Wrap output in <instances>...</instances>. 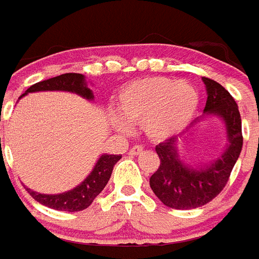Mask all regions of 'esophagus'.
<instances>
[{"mask_svg":"<svg viewBox=\"0 0 259 259\" xmlns=\"http://www.w3.org/2000/svg\"><path fill=\"white\" fill-rule=\"evenodd\" d=\"M143 151H144V148H143V147H140V145H136V147H133V148L130 149L129 154L130 155H135V156H136V155L141 154Z\"/></svg>","mask_w":259,"mask_h":259,"instance_id":"obj_1","label":"esophagus"}]
</instances>
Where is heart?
<instances>
[{
  "label": "heart",
  "mask_w": 259,
  "mask_h": 259,
  "mask_svg": "<svg viewBox=\"0 0 259 259\" xmlns=\"http://www.w3.org/2000/svg\"><path fill=\"white\" fill-rule=\"evenodd\" d=\"M199 93L189 82H173L164 76H147L122 88L116 99L119 116L111 122L122 133L141 124L154 141H164L181 133L198 110Z\"/></svg>",
  "instance_id": "obj_1"
}]
</instances>
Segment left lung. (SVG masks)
Wrapping results in <instances>:
<instances>
[{"instance_id": "1", "label": "left lung", "mask_w": 259, "mask_h": 259, "mask_svg": "<svg viewBox=\"0 0 259 259\" xmlns=\"http://www.w3.org/2000/svg\"><path fill=\"white\" fill-rule=\"evenodd\" d=\"M206 85L207 101L203 115L193 120L185 132L155 147L160 166L149 178V185L159 200L167 207L191 210L200 207L221 192L239 155L242 152V118L236 101L218 82L202 78ZM208 116L220 117L224 123L228 143L217 158L207 162L185 164L178 145L195 125Z\"/></svg>"}]
</instances>
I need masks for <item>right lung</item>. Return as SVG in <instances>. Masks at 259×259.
<instances>
[{"label": "right lung", "mask_w": 259, "mask_h": 259, "mask_svg": "<svg viewBox=\"0 0 259 259\" xmlns=\"http://www.w3.org/2000/svg\"><path fill=\"white\" fill-rule=\"evenodd\" d=\"M34 92H70L89 101L95 99L93 92L88 86L85 75L75 74V72L63 74L47 81L38 82L35 85L30 86L27 91L24 92V95L20 96V99L23 96L34 93ZM120 158H122L120 155L103 154L97 159L89 176L81 184H78L75 188L70 189L67 192L52 195V193L35 192L27 187L26 188L32 198L47 207L60 210V211H81L89 207L96 196L105 188L112 173V168Z\"/></svg>", "instance_id": "right-lung-1"}]
</instances>
